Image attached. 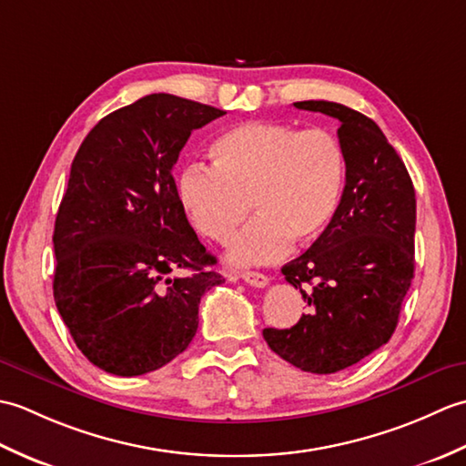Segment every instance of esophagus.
<instances>
[{
	"mask_svg": "<svg viewBox=\"0 0 466 466\" xmlns=\"http://www.w3.org/2000/svg\"><path fill=\"white\" fill-rule=\"evenodd\" d=\"M240 279H242L246 284L256 286V289H264V286L268 284V276L262 274V272H254V270H244V272L240 274Z\"/></svg>",
	"mask_w": 466,
	"mask_h": 466,
	"instance_id": "34e87169",
	"label": "esophagus"
}]
</instances>
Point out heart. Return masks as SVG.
Segmentation results:
<instances>
[{
    "mask_svg": "<svg viewBox=\"0 0 466 466\" xmlns=\"http://www.w3.org/2000/svg\"><path fill=\"white\" fill-rule=\"evenodd\" d=\"M214 166L194 162L176 177V198L206 238L228 242L250 208L256 216L236 236L234 264H266L309 246L329 230L342 200L346 157L320 130L252 120L230 127L210 146Z\"/></svg>",
    "mask_w": 466,
    "mask_h": 466,
    "instance_id": "obj_1",
    "label": "heart"
}]
</instances>
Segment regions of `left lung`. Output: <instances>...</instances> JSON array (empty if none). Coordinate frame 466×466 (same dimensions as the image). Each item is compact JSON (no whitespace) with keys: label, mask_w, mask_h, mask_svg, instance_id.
I'll use <instances>...</instances> for the list:
<instances>
[{"label":"left lung","mask_w":466,"mask_h":466,"mask_svg":"<svg viewBox=\"0 0 466 466\" xmlns=\"http://www.w3.org/2000/svg\"><path fill=\"white\" fill-rule=\"evenodd\" d=\"M340 122L346 184L322 238L282 274L310 312L292 329H264L270 349L296 369L332 374L390 340L414 276L417 198L397 150L370 117L342 104L296 102Z\"/></svg>","instance_id":"left-lung-1"}]
</instances>
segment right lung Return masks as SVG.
Instances as JSON below:
<instances>
[{"mask_svg":"<svg viewBox=\"0 0 466 466\" xmlns=\"http://www.w3.org/2000/svg\"><path fill=\"white\" fill-rule=\"evenodd\" d=\"M224 114L150 94L102 117L74 157L56 216L54 300L97 369H162L192 342L204 292L224 282L172 176L190 134Z\"/></svg>","mask_w":466,"mask_h":466,"instance_id":"add662e5","label":"right lung"}]
</instances>
